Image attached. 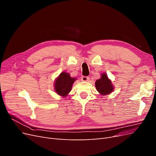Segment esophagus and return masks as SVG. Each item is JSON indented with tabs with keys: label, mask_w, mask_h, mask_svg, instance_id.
Wrapping results in <instances>:
<instances>
[{
	"label": "esophagus",
	"mask_w": 156,
	"mask_h": 156,
	"mask_svg": "<svg viewBox=\"0 0 156 156\" xmlns=\"http://www.w3.org/2000/svg\"><path fill=\"white\" fill-rule=\"evenodd\" d=\"M90 78L88 77H87V76H82L81 77V81H89Z\"/></svg>",
	"instance_id": "1"
}]
</instances>
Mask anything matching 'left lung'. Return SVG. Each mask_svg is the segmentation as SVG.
Returning a JSON list of instances; mask_svg holds the SVG:
<instances>
[{"label":"left lung","mask_w":156,"mask_h":156,"mask_svg":"<svg viewBox=\"0 0 156 156\" xmlns=\"http://www.w3.org/2000/svg\"><path fill=\"white\" fill-rule=\"evenodd\" d=\"M95 86L97 90L101 95H107L114 90L111 81L108 78L106 73H102L101 78L96 80Z\"/></svg>","instance_id":"obj_1"}]
</instances>
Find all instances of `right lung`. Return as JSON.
Instances as JSON below:
<instances>
[{"instance_id": "obj_1", "label": "right lung", "mask_w": 156, "mask_h": 156, "mask_svg": "<svg viewBox=\"0 0 156 156\" xmlns=\"http://www.w3.org/2000/svg\"><path fill=\"white\" fill-rule=\"evenodd\" d=\"M76 78H72L66 72H62L56 79L55 83V91L58 95L66 97L72 90V87Z\"/></svg>"}]
</instances>
